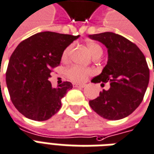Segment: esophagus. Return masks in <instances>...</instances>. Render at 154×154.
Masks as SVG:
<instances>
[{"label": "esophagus", "mask_w": 154, "mask_h": 154, "mask_svg": "<svg viewBox=\"0 0 154 154\" xmlns=\"http://www.w3.org/2000/svg\"><path fill=\"white\" fill-rule=\"evenodd\" d=\"M73 87L74 88H82L83 87H84V85H80V84H77V83H73Z\"/></svg>", "instance_id": "1"}]
</instances>
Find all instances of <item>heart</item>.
I'll return each mask as SVG.
<instances>
[{
	"mask_svg": "<svg viewBox=\"0 0 154 154\" xmlns=\"http://www.w3.org/2000/svg\"><path fill=\"white\" fill-rule=\"evenodd\" d=\"M87 47L94 58H99L103 55V48L99 44L96 43L94 42H87ZM72 48H73V44H70L62 51V59L63 61H66L69 58ZM92 74V71L91 69L80 66H76V65L70 66L66 70V76L68 79L75 82H80V83L87 80L88 77Z\"/></svg>",
	"mask_w": 154,
	"mask_h": 154,
	"instance_id": "obj_1",
	"label": "heart"
}]
</instances>
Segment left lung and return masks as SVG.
Here are the masks:
<instances>
[{"label": "left lung", "mask_w": 154, "mask_h": 154, "mask_svg": "<svg viewBox=\"0 0 154 154\" xmlns=\"http://www.w3.org/2000/svg\"><path fill=\"white\" fill-rule=\"evenodd\" d=\"M89 37L104 44L108 52L107 65L92 82L103 87L110 84L108 90L103 89L97 98L90 100L89 105L108 120L126 118L140 105L148 88L149 68L144 55L136 44L113 32Z\"/></svg>", "instance_id": "8db88e82"}]
</instances>
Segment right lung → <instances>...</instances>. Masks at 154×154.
Instances as JSON below:
<instances>
[{"label":"right lung","mask_w":154,"mask_h":154,"mask_svg":"<svg viewBox=\"0 0 154 154\" xmlns=\"http://www.w3.org/2000/svg\"><path fill=\"white\" fill-rule=\"evenodd\" d=\"M79 36L44 32L22 41L11 56L6 80L17 110L36 121H45L62 107V98L72 88L70 82L52 88L51 72L60 65L62 51Z\"/></svg>","instance_id":"1"}]
</instances>
